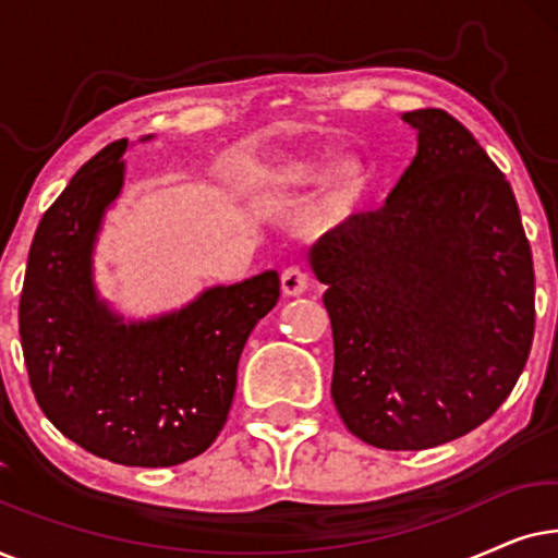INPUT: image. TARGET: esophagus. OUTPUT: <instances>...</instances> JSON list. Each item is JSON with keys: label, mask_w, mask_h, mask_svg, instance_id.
I'll return each instance as SVG.
<instances>
[{"label": "esophagus", "mask_w": 558, "mask_h": 558, "mask_svg": "<svg viewBox=\"0 0 558 558\" xmlns=\"http://www.w3.org/2000/svg\"><path fill=\"white\" fill-rule=\"evenodd\" d=\"M310 289V274L302 269V266H287L281 271V292L287 296H296Z\"/></svg>", "instance_id": "obj_1"}]
</instances>
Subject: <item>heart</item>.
<instances>
[{
  "mask_svg": "<svg viewBox=\"0 0 558 558\" xmlns=\"http://www.w3.org/2000/svg\"><path fill=\"white\" fill-rule=\"evenodd\" d=\"M325 180L315 203V218L332 226L348 218L368 187V170L357 159L323 162L312 157H284L264 170V182L271 187H310Z\"/></svg>",
  "mask_w": 558,
  "mask_h": 558,
  "instance_id": "1",
  "label": "heart"
}]
</instances>
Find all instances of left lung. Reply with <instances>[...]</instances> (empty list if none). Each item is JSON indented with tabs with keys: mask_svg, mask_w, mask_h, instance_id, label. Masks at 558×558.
<instances>
[{
	"mask_svg": "<svg viewBox=\"0 0 558 558\" xmlns=\"http://www.w3.org/2000/svg\"><path fill=\"white\" fill-rule=\"evenodd\" d=\"M418 151L376 213L312 251L327 284L332 401L378 449H429L487 422L536 330L521 213L475 136L441 109L403 113Z\"/></svg>",
	"mask_w": 558,
	"mask_h": 558,
	"instance_id": "obj_1",
	"label": "left lung"
}]
</instances>
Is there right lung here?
Here are the masks:
<instances>
[{
  "label": "right lung",
  "mask_w": 558,
  "mask_h": 558,
  "mask_svg": "<svg viewBox=\"0 0 558 558\" xmlns=\"http://www.w3.org/2000/svg\"><path fill=\"white\" fill-rule=\"evenodd\" d=\"M119 140L45 210L20 296V340L43 414L86 452L172 468L223 429L251 330L279 302L277 271L208 289L178 315L124 325L96 300L90 248L124 180Z\"/></svg>",
  "instance_id": "right-lung-1"
}]
</instances>
